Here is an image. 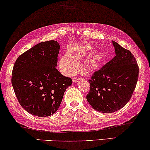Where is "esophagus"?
Instances as JSON below:
<instances>
[{
  "label": "esophagus",
  "instance_id": "esophagus-1",
  "mask_svg": "<svg viewBox=\"0 0 150 150\" xmlns=\"http://www.w3.org/2000/svg\"><path fill=\"white\" fill-rule=\"evenodd\" d=\"M81 79H82V78L75 76V77H73L72 81H73V83H76V82H77L78 81H79V80H81Z\"/></svg>",
  "mask_w": 150,
  "mask_h": 150
}]
</instances>
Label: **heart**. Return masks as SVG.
Listing matches in <instances>:
<instances>
[{
    "instance_id": "1",
    "label": "heart",
    "mask_w": 150,
    "mask_h": 150,
    "mask_svg": "<svg viewBox=\"0 0 150 150\" xmlns=\"http://www.w3.org/2000/svg\"><path fill=\"white\" fill-rule=\"evenodd\" d=\"M87 54L85 50H76L71 52V55L66 54L62 57L61 60V67L63 71L67 74H72L78 69L76 61L81 60L82 58ZM98 57H91L85 61L83 65V69L85 71H92L98 68Z\"/></svg>"
}]
</instances>
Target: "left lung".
<instances>
[{
	"label": "left lung",
	"instance_id": "1",
	"mask_svg": "<svg viewBox=\"0 0 150 150\" xmlns=\"http://www.w3.org/2000/svg\"><path fill=\"white\" fill-rule=\"evenodd\" d=\"M112 44L115 57L93 74L86 97L92 108L103 113L115 112L128 103L139 78V65L134 55L114 41Z\"/></svg>",
	"mask_w": 150,
	"mask_h": 150
}]
</instances>
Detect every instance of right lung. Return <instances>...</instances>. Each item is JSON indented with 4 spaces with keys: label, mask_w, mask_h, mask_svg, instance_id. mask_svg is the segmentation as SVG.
<instances>
[{
    "label": "right lung",
    "mask_w": 150,
    "mask_h": 150,
    "mask_svg": "<svg viewBox=\"0 0 150 150\" xmlns=\"http://www.w3.org/2000/svg\"><path fill=\"white\" fill-rule=\"evenodd\" d=\"M60 46L57 41L41 42L22 53L14 63L11 84L24 110L45 117L58 110L71 78L57 70Z\"/></svg>",
    "instance_id": "right-lung-1"
}]
</instances>
